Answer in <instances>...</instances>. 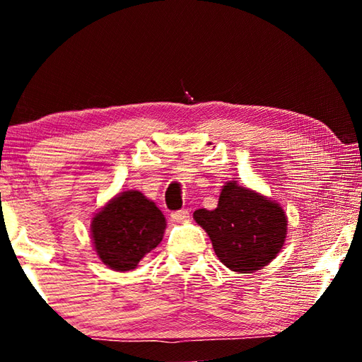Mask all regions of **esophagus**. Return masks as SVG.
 I'll return each instance as SVG.
<instances>
[{"instance_id":"esophagus-1","label":"esophagus","mask_w":362,"mask_h":362,"mask_svg":"<svg viewBox=\"0 0 362 362\" xmlns=\"http://www.w3.org/2000/svg\"><path fill=\"white\" fill-rule=\"evenodd\" d=\"M170 218H173V222H175V223H185L189 218V212L187 209L177 211V212L170 214Z\"/></svg>"}]
</instances>
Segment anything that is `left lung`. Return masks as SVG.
Instances as JSON below:
<instances>
[{
    "label": "left lung",
    "instance_id": "8db88e82",
    "mask_svg": "<svg viewBox=\"0 0 362 362\" xmlns=\"http://www.w3.org/2000/svg\"><path fill=\"white\" fill-rule=\"evenodd\" d=\"M193 218L209 235L218 260L238 273L267 267L281 252L287 235L281 204L236 182L222 187L216 209L194 211Z\"/></svg>",
    "mask_w": 362,
    "mask_h": 362
}]
</instances>
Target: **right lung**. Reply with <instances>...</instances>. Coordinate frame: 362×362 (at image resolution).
I'll return each instance as SVG.
<instances>
[{
	"label": "right lung",
	"mask_w": 362,
	"mask_h": 362,
	"mask_svg": "<svg viewBox=\"0 0 362 362\" xmlns=\"http://www.w3.org/2000/svg\"><path fill=\"white\" fill-rule=\"evenodd\" d=\"M166 218L151 199L127 189L95 214L90 238L99 259L115 272H131L161 243Z\"/></svg>",
	"instance_id": "1"
}]
</instances>
